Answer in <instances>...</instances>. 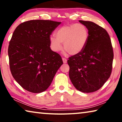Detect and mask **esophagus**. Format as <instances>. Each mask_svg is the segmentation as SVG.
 Returning <instances> with one entry per match:
<instances>
[{
  "label": "esophagus",
  "instance_id": "1",
  "mask_svg": "<svg viewBox=\"0 0 122 122\" xmlns=\"http://www.w3.org/2000/svg\"><path fill=\"white\" fill-rule=\"evenodd\" d=\"M62 60H63V63H66V62H67V60H66V58H63Z\"/></svg>",
  "mask_w": 122,
  "mask_h": 122
}]
</instances>
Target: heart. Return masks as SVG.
Listing matches in <instances>:
<instances>
[{"instance_id": "1", "label": "heart", "mask_w": 122, "mask_h": 122, "mask_svg": "<svg viewBox=\"0 0 122 122\" xmlns=\"http://www.w3.org/2000/svg\"><path fill=\"white\" fill-rule=\"evenodd\" d=\"M56 36L49 38L53 51L58 52L63 48L71 55L77 54L84 49L89 39V31L84 25L80 23L65 25L56 30Z\"/></svg>"}]
</instances>
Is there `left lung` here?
I'll list each match as a JSON object with an SVG mask.
<instances>
[{"label":"left lung","instance_id":"1","mask_svg":"<svg viewBox=\"0 0 122 122\" xmlns=\"http://www.w3.org/2000/svg\"><path fill=\"white\" fill-rule=\"evenodd\" d=\"M89 31V39L81 52L68 60L70 79L78 91L94 92L110 77L113 60L111 38L104 28L89 21L79 20Z\"/></svg>","mask_w":122,"mask_h":122}]
</instances>
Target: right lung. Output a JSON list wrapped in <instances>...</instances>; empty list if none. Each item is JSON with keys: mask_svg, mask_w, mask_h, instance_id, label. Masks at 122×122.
I'll return each mask as SVG.
<instances>
[{"mask_svg": "<svg viewBox=\"0 0 122 122\" xmlns=\"http://www.w3.org/2000/svg\"><path fill=\"white\" fill-rule=\"evenodd\" d=\"M61 22L32 20L19 24L8 47L10 69L15 80L31 93L48 89L63 64L61 56L50 48L49 38Z\"/></svg>", "mask_w": 122, "mask_h": 122, "instance_id": "add662e5", "label": "right lung"}]
</instances>
